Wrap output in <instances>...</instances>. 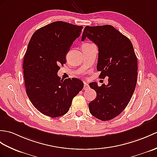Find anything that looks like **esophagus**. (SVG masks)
Returning a JSON list of instances; mask_svg holds the SVG:
<instances>
[{
	"instance_id": "1",
	"label": "esophagus",
	"mask_w": 157,
	"mask_h": 157,
	"mask_svg": "<svg viewBox=\"0 0 157 157\" xmlns=\"http://www.w3.org/2000/svg\"><path fill=\"white\" fill-rule=\"evenodd\" d=\"M88 88H89L88 83H87V82H84V83H83V89H84V90H87V89H88Z\"/></svg>"
}]
</instances>
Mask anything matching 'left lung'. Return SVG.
<instances>
[{
    "label": "left lung",
    "instance_id": "1",
    "mask_svg": "<svg viewBox=\"0 0 157 157\" xmlns=\"http://www.w3.org/2000/svg\"><path fill=\"white\" fill-rule=\"evenodd\" d=\"M86 38L98 47L99 77H108L106 86L90 83L97 96L89 104V110L94 117L107 121L121 114L133 95L137 81V57L130 39L112 25L86 26L82 41Z\"/></svg>",
    "mask_w": 157,
    "mask_h": 157
}]
</instances>
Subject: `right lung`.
I'll return each mask as SVG.
<instances>
[{
  "instance_id": "1",
  "label": "right lung",
  "mask_w": 157,
  "mask_h": 157,
  "mask_svg": "<svg viewBox=\"0 0 157 157\" xmlns=\"http://www.w3.org/2000/svg\"><path fill=\"white\" fill-rule=\"evenodd\" d=\"M82 29L63 21L53 22L36 31L29 43L23 65L26 92L35 108L49 117L66 114L73 98L83 87L79 79H61L57 75Z\"/></svg>"
}]
</instances>
